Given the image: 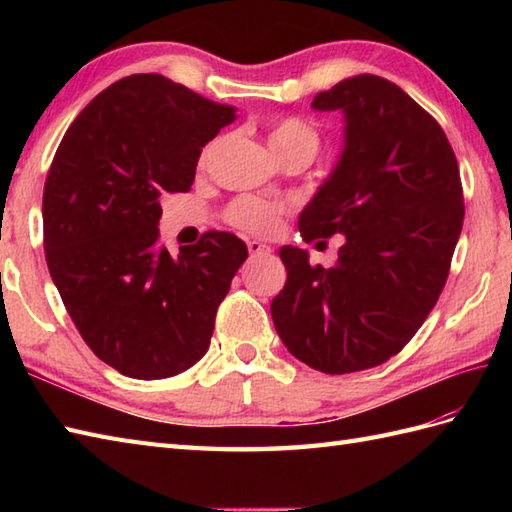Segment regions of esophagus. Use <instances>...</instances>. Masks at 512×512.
<instances>
[{
	"label": "esophagus",
	"instance_id": "esophagus-1",
	"mask_svg": "<svg viewBox=\"0 0 512 512\" xmlns=\"http://www.w3.org/2000/svg\"><path fill=\"white\" fill-rule=\"evenodd\" d=\"M248 253H250V257L268 255L270 253V246L264 244V242H259V239H250V242H248Z\"/></svg>",
	"mask_w": 512,
	"mask_h": 512
}]
</instances>
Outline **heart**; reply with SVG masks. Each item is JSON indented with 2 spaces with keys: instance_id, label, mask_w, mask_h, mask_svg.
I'll list each match as a JSON object with an SVG mask.
<instances>
[{
  "instance_id": "heart-1",
  "label": "heart",
  "mask_w": 512,
  "mask_h": 512,
  "mask_svg": "<svg viewBox=\"0 0 512 512\" xmlns=\"http://www.w3.org/2000/svg\"><path fill=\"white\" fill-rule=\"evenodd\" d=\"M266 140L270 151H273V156L299 151V154H306L312 160L319 151V134L299 116L279 118V121L268 129ZM228 220L235 226L246 228V231L270 233L275 231L277 226L279 209L273 204L255 198H239L231 204V209H228Z\"/></svg>"
}]
</instances>
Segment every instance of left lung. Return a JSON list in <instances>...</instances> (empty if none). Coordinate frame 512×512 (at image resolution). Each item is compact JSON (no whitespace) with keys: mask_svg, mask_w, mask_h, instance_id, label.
<instances>
[{"mask_svg":"<svg viewBox=\"0 0 512 512\" xmlns=\"http://www.w3.org/2000/svg\"><path fill=\"white\" fill-rule=\"evenodd\" d=\"M312 107L343 114V149L299 231L345 239L332 268L281 246L288 277L270 314L301 363L350 374L398 354L436 306L462 231V182L436 118L391 81L350 76Z\"/></svg>","mask_w":512,"mask_h":512,"instance_id":"obj_1","label":"left lung"}]
</instances>
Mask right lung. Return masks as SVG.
I'll use <instances>...</instances> for the list:
<instances>
[{
    "label": "right lung",
    "mask_w": 512,
    "mask_h": 512,
    "mask_svg": "<svg viewBox=\"0 0 512 512\" xmlns=\"http://www.w3.org/2000/svg\"><path fill=\"white\" fill-rule=\"evenodd\" d=\"M235 121L162 74H132L74 118L43 189L50 277L83 341L129 378L176 376L209 350L248 248L209 231L178 257L158 244L160 200L187 193L202 147Z\"/></svg>",
    "instance_id": "add662e5"
}]
</instances>
